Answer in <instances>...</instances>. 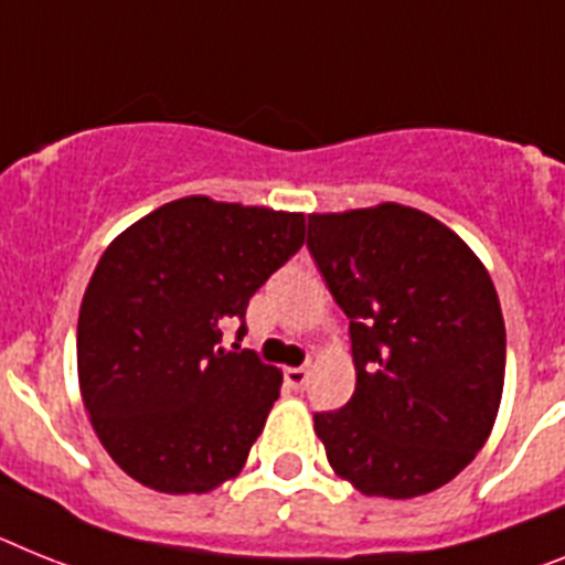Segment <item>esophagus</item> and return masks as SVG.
<instances>
[{"label":"esophagus","instance_id":"esophagus-1","mask_svg":"<svg viewBox=\"0 0 565 565\" xmlns=\"http://www.w3.org/2000/svg\"><path fill=\"white\" fill-rule=\"evenodd\" d=\"M284 379H287V385H290L292 391H305L310 373H307L305 367H287V371H284Z\"/></svg>","mask_w":565,"mask_h":565}]
</instances>
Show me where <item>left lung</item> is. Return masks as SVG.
Instances as JSON below:
<instances>
[{
	"mask_svg": "<svg viewBox=\"0 0 565 565\" xmlns=\"http://www.w3.org/2000/svg\"><path fill=\"white\" fill-rule=\"evenodd\" d=\"M307 246L350 319L355 391L316 414L341 480L411 500L477 457L500 411L505 324L491 275L436 217L399 203L307 217Z\"/></svg>",
	"mask_w": 565,
	"mask_h": 565,
	"instance_id": "8db88e82",
	"label": "left lung"
}]
</instances>
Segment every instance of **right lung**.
<instances>
[{
    "instance_id": "obj_1",
    "label": "right lung",
    "mask_w": 565,
    "mask_h": 565,
    "mask_svg": "<svg viewBox=\"0 0 565 565\" xmlns=\"http://www.w3.org/2000/svg\"><path fill=\"white\" fill-rule=\"evenodd\" d=\"M305 244V215L166 203L111 241L77 324L85 411L108 457L163 494H203L244 468L281 391L255 350L224 348V327Z\"/></svg>"
}]
</instances>
